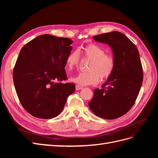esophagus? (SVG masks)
Instances as JSON below:
<instances>
[{"label": "esophagus", "instance_id": "obj_1", "mask_svg": "<svg viewBox=\"0 0 158 158\" xmlns=\"http://www.w3.org/2000/svg\"><path fill=\"white\" fill-rule=\"evenodd\" d=\"M83 88L82 87V86H80V85H76V90H80V89H82Z\"/></svg>", "mask_w": 158, "mask_h": 158}]
</instances>
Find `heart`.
<instances>
[{
    "instance_id": "b5f03b06",
    "label": "heart",
    "mask_w": 158,
    "mask_h": 158,
    "mask_svg": "<svg viewBox=\"0 0 158 158\" xmlns=\"http://www.w3.org/2000/svg\"><path fill=\"white\" fill-rule=\"evenodd\" d=\"M84 58L92 60L88 66V73H81L71 78V81L81 85H94L99 79L106 80L113 73L114 68L113 57L106 53V50L101 46L90 44L81 48ZM80 63V56L78 50L71 51L66 56V66L69 70L77 68Z\"/></svg>"
}]
</instances>
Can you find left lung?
I'll use <instances>...</instances> for the list:
<instances>
[{"label":"left lung","instance_id":"8db88e82","mask_svg":"<svg viewBox=\"0 0 158 158\" xmlns=\"http://www.w3.org/2000/svg\"><path fill=\"white\" fill-rule=\"evenodd\" d=\"M111 48L114 60L112 74L102 86L94 90L88 106L95 115L114 119L131 109L139 94L143 70L137 47L123 33L111 31L93 37Z\"/></svg>","mask_w":158,"mask_h":158}]
</instances>
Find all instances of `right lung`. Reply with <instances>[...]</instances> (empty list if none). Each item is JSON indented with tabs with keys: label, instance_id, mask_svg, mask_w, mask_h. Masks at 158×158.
<instances>
[{
	"label": "right lung",
	"instance_id": "obj_1",
	"mask_svg": "<svg viewBox=\"0 0 158 158\" xmlns=\"http://www.w3.org/2000/svg\"><path fill=\"white\" fill-rule=\"evenodd\" d=\"M73 41L69 38L41 35L21 49L13 71L19 100L26 111L40 118L61 113L75 85L67 79L64 67Z\"/></svg>",
	"mask_w": 158,
	"mask_h": 158
}]
</instances>
